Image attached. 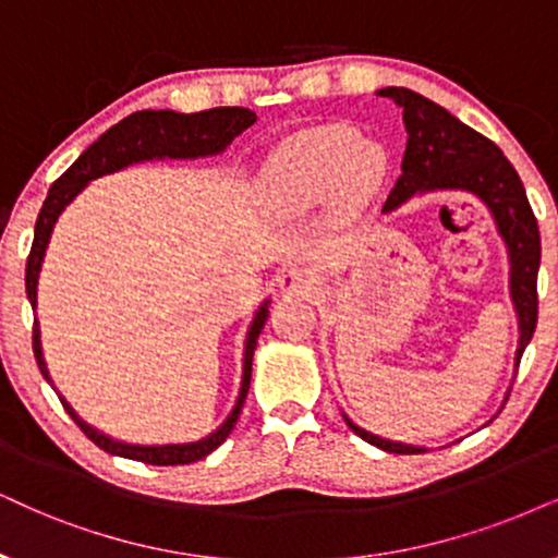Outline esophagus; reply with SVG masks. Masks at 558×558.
Listing matches in <instances>:
<instances>
[{
	"instance_id": "34e87169",
	"label": "esophagus",
	"mask_w": 558,
	"mask_h": 558,
	"mask_svg": "<svg viewBox=\"0 0 558 558\" xmlns=\"http://www.w3.org/2000/svg\"><path fill=\"white\" fill-rule=\"evenodd\" d=\"M280 291L283 293H306L314 288V275L306 267H288L278 280Z\"/></svg>"
}]
</instances>
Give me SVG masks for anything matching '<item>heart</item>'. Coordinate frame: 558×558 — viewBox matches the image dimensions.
Here are the masks:
<instances>
[{
  "mask_svg": "<svg viewBox=\"0 0 558 558\" xmlns=\"http://www.w3.org/2000/svg\"><path fill=\"white\" fill-rule=\"evenodd\" d=\"M386 167L384 151L350 129H316L301 133L275 154L267 180L288 206H306L327 195L348 172L350 180L371 182Z\"/></svg>",
  "mask_w": 558,
  "mask_h": 558,
  "instance_id": "b5f03b06",
  "label": "heart"
}]
</instances>
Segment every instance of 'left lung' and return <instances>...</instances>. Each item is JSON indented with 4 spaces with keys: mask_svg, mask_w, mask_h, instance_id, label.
<instances>
[{
    "mask_svg": "<svg viewBox=\"0 0 558 558\" xmlns=\"http://www.w3.org/2000/svg\"><path fill=\"white\" fill-rule=\"evenodd\" d=\"M378 95L389 97L404 112L409 136L401 174L389 201L384 203V214H391L412 197L427 193H469L482 201V206L492 214L499 239L505 242L507 263H510V301L514 319H518V350H514V371H518L520 357L527 342L533 340L535 322H538L535 283H538L541 267L538 223H535L523 182L497 144L458 121L446 108L407 87H384L378 89ZM507 397H510V389L505 393V401ZM342 417L352 433L386 453H427L425 446L373 435L355 425L344 412Z\"/></svg>",
    "mask_w": 558,
    "mask_h": 558,
    "instance_id": "1",
    "label": "left lung"
}]
</instances>
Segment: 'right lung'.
Instances as JSON below:
<instances>
[{
    "label": "right lung",
    "instance_id": "add662e5",
    "mask_svg": "<svg viewBox=\"0 0 558 558\" xmlns=\"http://www.w3.org/2000/svg\"><path fill=\"white\" fill-rule=\"evenodd\" d=\"M255 121L257 116L246 108H214L203 112L138 110L131 112L129 118H123L121 123L112 125L110 131H105L102 136L97 138L95 144H89L87 149L80 154V159L53 182L51 190H48L44 208H40L38 221H35L33 250L25 267V293L31 306H38L40 267H44V257L48 242H51L56 221H59V216L66 210L69 203H72L92 180L102 178V174L121 172V169L138 165V161L218 157V154L227 151V146H231V141H234L239 133H244ZM267 314H270V299L259 303L255 316H252L250 322V329H246L242 352V384H239V397L234 401V407H231V412L227 414V420H223L214 433L190 442H151L149 446V442H125L118 440V437L100 433V429L92 427L89 422H84L80 414L74 412V407L56 391L53 378L51 373H48L44 357V344H40L38 319L33 324V352L40 373H44V378L53 386V391L59 393L69 417L80 425L82 433L87 435L97 448L108 450L112 456L131 458V461L154 463V466H178V463H193L206 458L208 453H214V450L231 435V429H234L239 412H242L244 407L246 391H250L252 357H255L257 337L265 327Z\"/></svg>",
    "mask_w": 558,
    "mask_h": 558
}]
</instances>
